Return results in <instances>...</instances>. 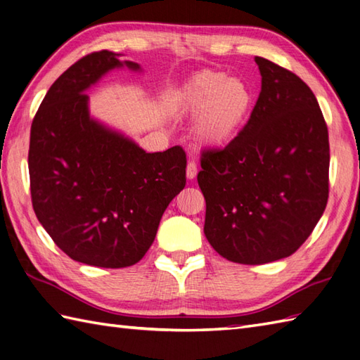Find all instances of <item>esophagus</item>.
Returning a JSON list of instances; mask_svg holds the SVG:
<instances>
[{
    "label": "esophagus",
    "mask_w": 360,
    "mask_h": 360,
    "mask_svg": "<svg viewBox=\"0 0 360 360\" xmlns=\"http://www.w3.org/2000/svg\"><path fill=\"white\" fill-rule=\"evenodd\" d=\"M186 173H187V178H188V179H195V176H196V173H198L196 164H195V162H188V164H187Z\"/></svg>",
    "instance_id": "34e87169"
}]
</instances>
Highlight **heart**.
Returning <instances> with one entry per match:
<instances>
[{
    "mask_svg": "<svg viewBox=\"0 0 360 360\" xmlns=\"http://www.w3.org/2000/svg\"><path fill=\"white\" fill-rule=\"evenodd\" d=\"M182 112L196 116L193 131L204 145H224L240 133L254 105L248 83L227 79L217 71H202L184 83L176 96Z\"/></svg>",
    "mask_w": 360,
    "mask_h": 360,
    "instance_id": "obj_1",
    "label": "heart"
}]
</instances>
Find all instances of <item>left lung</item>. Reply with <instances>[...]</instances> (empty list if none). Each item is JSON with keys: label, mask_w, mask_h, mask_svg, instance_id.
Segmentation results:
<instances>
[{"label": "left lung", "mask_w": 360, "mask_h": 360, "mask_svg": "<svg viewBox=\"0 0 360 360\" xmlns=\"http://www.w3.org/2000/svg\"><path fill=\"white\" fill-rule=\"evenodd\" d=\"M262 91L248 124L224 148L204 150L198 184L204 233L229 262L292 255L323 215L330 142L317 98L298 75L255 57Z\"/></svg>", "instance_id": "8db88e82"}]
</instances>
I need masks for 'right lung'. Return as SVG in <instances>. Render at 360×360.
I'll return each mask as SVG.
<instances>
[{
  "label": "right lung",
  "instance_id": "right-lung-1",
  "mask_svg": "<svg viewBox=\"0 0 360 360\" xmlns=\"http://www.w3.org/2000/svg\"><path fill=\"white\" fill-rule=\"evenodd\" d=\"M88 53L52 83L30 127L32 207L65 254L97 267L136 264L155 241L167 205L186 187L182 147L147 153L89 116L86 89L120 62Z\"/></svg>",
  "mask_w": 360,
  "mask_h": 360
}]
</instances>
